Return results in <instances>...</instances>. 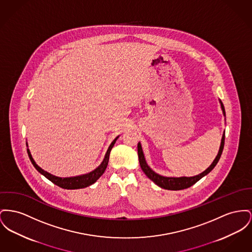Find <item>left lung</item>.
<instances>
[{
  "instance_id": "1",
  "label": "left lung",
  "mask_w": 252,
  "mask_h": 252,
  "mask_svg": "<svg viewBox=\"0 0 252 252\" xmlns=\"http://www.w3.org/2000/svg\"><path fill=\"white\" fill-rule=\"evenodd\" d=\"M220 103H221V106H222L223 115H225V111H224L223 104H222L221 101H220ZM223 146H224V134L222 135L221 147H220V149H219L218 155L216 156V158H215V160L213 161V163H211L210 166H209L207 169H206L204 172H202L201 174L196 175V176H194V177H163V176H161V175L155 173V172L148 166V163L146 162L145 156H144V153H143V150H142V147H141V144H140V143L138 144V157H139V162H140L141 168L143 169V171L145 172V174H146L151 181H153L157 186H159L160 188L164 189H168V190H181V189H185L190 188L195 183H197L200 179H202L204 176H206L207 174H208V173L215 167V165L217 164V163H218L219 160H220V158H221Z\"/></svg>"
}]
</instances>
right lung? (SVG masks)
I'll return each mask as SVG.
<instances>
[{"mask_svg": "<svg viewBox=\"0 0 252 252\" xmlns=\"http://www.w3.org/2000/svg\"><path fill=\"white\" fill-rule=\"evenodd\" d=\"M118 138V137H117ZM113 140V142L111 143V145L109 146V148L106 151V154L104 156V161L102 162V163L93 171H91L89 174H86V175H82V176H77V177H70V178H60L56 177L54 175H51L50 173L46 172L44 169H42L40 166H38V164L34 162L31 154H30V149H28V154H29V157H30V161L32 164L34 165V167L41 173L43 174L45 178H47L49 181H51L53 184H55L56 186H58L62 189H84V188H87L91 186L92 184H94L99 178L101 177L103 174H104V170L107 166V163H108V159H109V154H110V151L113 148L116 140Z\"/></svg>", "mask_w": 252, "mask_h": 252, "instance_id": "add662e5", "label": "right lung"}]
</instances>
